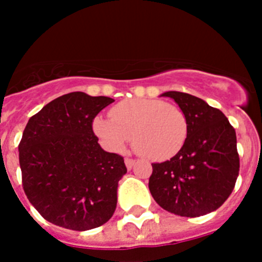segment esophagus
<instances>
[{
    "label": "esophagus",
    "instance_id": "1",
    "mask_svg": "<svg viewBox=\"0 0 262 262\" xmlns=\"http://www.w3.org/2000/svg\"><path fill=\"white\" fill-rule=\"evenodd\" d=\"M134 163H136V160H133V158H125V165L128 170H130V168L133 167Z\"/></svg>",
    "mask_w": 262,
    "mask_h": 262
}]
</instances>
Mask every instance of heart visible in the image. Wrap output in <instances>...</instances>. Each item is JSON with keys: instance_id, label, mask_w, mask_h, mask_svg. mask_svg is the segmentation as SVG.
<instances>
[{"instance_id": "obj_1", "label": "heart", "mask_w": 262, "mask_h": 262, "mask_svg": "<svg viewBox=\"0 0 262 262\" xmlns=\"http://www.w3.org/2000/svg\"><path fill=\"white\" fill-rule=\"evenodd\" d=\"M110 119L99 116L94 130L109 149L120 152L133 138L141 156L150 160H167L175 156L186 141L189 123L179 106L161 100L132 99L116 104Z\"/></svg>"}]
</instances>
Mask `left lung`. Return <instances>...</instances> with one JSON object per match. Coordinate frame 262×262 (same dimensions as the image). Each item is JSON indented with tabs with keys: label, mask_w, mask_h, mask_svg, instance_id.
Wrapping results in <instances>:
<instances>
[{
	"label": "left lung",
	"mask_w": 262,
	"mask_h": 262,
	"mask_svg": "<svg viewBox=\"0 0 262 262\" xmlns=\"http://www.w3.org/2000/svg\"><path fill=\"white\" fill-rule=\"evenodd\" d=\"M185 113L186 141L171 160L152 163L149 191L161 208L180 216L205 215L232 194L239 171L234 128L219 109L179 91L165 92Z\"/></svg>",
	"instance_id": "left-lung-1"
}]
</instances>
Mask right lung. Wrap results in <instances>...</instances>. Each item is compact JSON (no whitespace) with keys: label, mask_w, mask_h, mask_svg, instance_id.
<instances>
[{"label":"right lung","mask_w":262,"mask_h":262,"mask_svg":"<svg viewBox=\"0 0 262 262\" xmlns=\"http://www.w3.org/2000/svg\"><path fill=\"white\" fill-rule=\"evenodd\" d=\"M114 100L70 92L29 119L18 144L23 187L44 219L72 231L106 223L115 212L124 158L105 152L96 115Z\"/></svg>","instance_id":"obj_1"}]
</instances>
